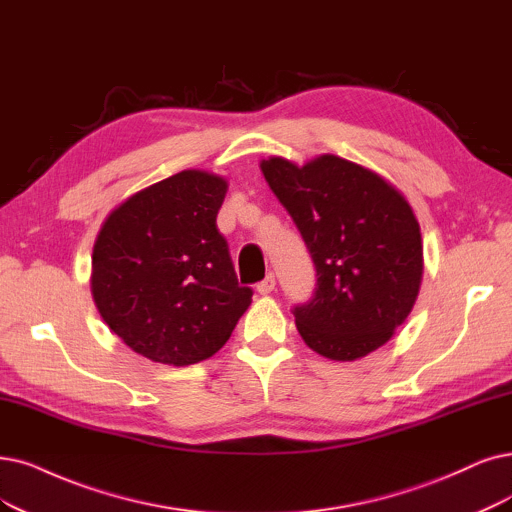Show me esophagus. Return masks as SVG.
<instances>
[{"instance_id": "1", "label": "esophagus", "mask_w": 512, "mask_h": 512, "mask_svg": "<svg viewBox=\"0 0 512 512\" xmlns=\"http://www.w3.org/2000/svg\"><path fill=\"white\" fill-rule=\"evenodd\" d=\"M274 287H276V278H274V274H268V276L263 278V280L259 282V285H257V293L268 295V293L274 291Z\"/></svg>"}]
</instances>
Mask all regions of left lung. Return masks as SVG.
I'll return each instance as SVG.
<instances>
[{
    "instance_id": "obj_1",
    "label": "left lung",
    "mask_w": 512,
    "mask_h": 512,
    "mask_svg": "<svg viewBox=\"0 0 512 512\" xmlns=\"http://www.w3.org/2000/svg\"><path fill=\"white\" fill-rule=\"evenodd\" d=\"M259 166L318 276L314 297L293 310L299 335L342 363L384 346L409 316L424 274L409 202L373 170L333 154L304 166L272 156Z\"/></svg>"
}]
</instances>
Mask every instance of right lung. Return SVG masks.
I'll return each instance as SVG.
<instances>
[{
	"label": "right lung",
	"mask_w": 512,
	"mask_h": 512,
	"mask_svg": "<svg viewBox=\"0 0 512 512\" xmlns=\"http://www.w3.org/2000/svg\"><path fill=\"white\" fill-rule=\"evenodd\" d=\"M227 181L181 173L132 194L103 221L90 291L109 329L154 363L185 367L213 356L251 306L217 213Z\"/></svg>",
	"instance_id": "right-lung-1"
}]
</instances>
